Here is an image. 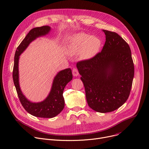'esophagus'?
<instances>
[{
  "label": "esophagus",
  "mask_w": 149,
  "mask_h": 149,
  "mask_svg": "<svg viewBox=\"0 0 149 149\" xmlns=\"http://www.w3.org/2000/svg\"><path fill=\"white\" fill-rule=\"evenodd\" d=\"M72 74L74 77H77V76L78 75L79 73H78V71L77 68H74L72 70Z\"/></svg>",
  "instance_id": "obj_1"
}]
</instances>
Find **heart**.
Returning <instances> with one entry per match:
<instances>
[{"instance_id": "heart-1", "label": "heart", "mask_w": 149, "mask_h": 149, "mask_svg": "<svg viewBox=\"0 0 149 149\" xmlns=\"http://www.w3.org/2000/svg\"><path fill=\"white\" fill-rule=\"evenodd\" d=\"M101 46L102 41L99 37L79 33L71 37L68 50L71 55H75L79 52L81 58L88 60L97 55Z\"/></svg>"}]
</instances>
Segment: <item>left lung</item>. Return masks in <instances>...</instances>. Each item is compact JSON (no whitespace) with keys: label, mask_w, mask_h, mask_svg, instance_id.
Returning <instances> with one entry per match:
<instances>
[{"label":"left lung","mask_w":149,"mask_h":149,"mask_svg":"<svg viewBox=\"0 0 149 149\" xmlns=\"http://www.w3.org/2000/svg\"><path fill=\"white\" fill-rule=\"evenodd\" d=\"M106 42L94 58L80 61L77 67L90 107L100 113L118 109L128 99L134 75L128 44L116 33L103 30Z\"/></svg>","instance_id":"8db88e82"}]
</instances>
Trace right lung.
I'll list each match as a JSON object with an SVG mask.
<instances>
[{
	"mask_svg": "<svg viewBox=\"0 0 149 149\" xmlns=\"http://www.w3.org/2000/svg\"><path fill=\"white\" fill-rule=\"evenodd\" d=\"M50 30V26L46 25L34 28L30 31L16 50L12 72L13 83L18 96L25 111L34 116L46 118L56 116L63 109L65 101L63 91L66 85L72 79V71L70 68H68L58 73L53 79L51 91L47 98L42 102L32 103L25 98L19 87L18 61L21 54L32 41L38 37L48 34Z\"/></svg>",
	"mask_w": 149,
	"mask_h": 149,
	"instance_id": "right-lung-1",
	"label": "right lung"
}]
</instances>
